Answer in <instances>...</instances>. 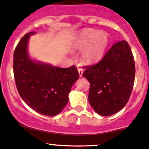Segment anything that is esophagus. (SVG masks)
I'll list each match as a JSON object with an SVG mask.
<instances>
[{
  "mask_svg": "<svg viewBox=\"0 0 149 149\" xmlns=\"http://www.w3.org/2000/svg\"><path fill=\"white\" fill-rule=\"evenodd\" d=\"M78 71H79V76L80 77H82V76H83V70H82L81 68H78Z\"/></svg>",
  "mask_w": 149,
  "mask_h": 149,
  "instance_id": "esophagus-1",
  "label": "esophagus"
}]
</instances>
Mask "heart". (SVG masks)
Here are the masks:
<instances>
[{
	"label": "heart",
	"instance_id": "obj_1",
	"mask_svg": "<svg viewBox=\"0 0 149 149\" xmlns=\"http://www.w3.org/2000/svg\"><path fill=\"white\" fill-rule=\"evenodd\" d=\"M108 37L103 32L85 29L77 35L71 45L72 49L82 50L81 59L86 65L99 61L105 52Z\"/></svg>",
	"mask_w": 149,
	"mask_h": 149
}]
</instances>
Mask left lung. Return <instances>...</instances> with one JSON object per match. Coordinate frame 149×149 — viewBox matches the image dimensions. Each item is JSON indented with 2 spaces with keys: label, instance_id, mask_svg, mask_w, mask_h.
<instances>
[{
  "label": "left lung",
  "instance_id": "left-lung-1",
  "mask_svg": "<svg viewBox=\"0 0 149 149\" xmlns=\"http://www.w3.org/2000/svg\"><path fill=\"white\" fill-rule=\"evenodd\" d=\"M85 69L83 76L90 83L89 102L95 112L108 116L121 111L135 81V61L128 43H116L97 64Z\"/></svg>",
  "mask_w": 149,
  "mask_h": 149
}]
</instances>
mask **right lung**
<instances>
[{
	"label": "right lung",
	"instance_id": "add662e5",
	"mask_svg": "<svg viewBox=\"0 0 149 149\" xmlns=\"http://www.w3.org/2000/svg\"><path fill=\"white\" fill-rule=\"evenodd\" d=\"M30 32L14 53V74L17 90L30 108L45 116H56L68 102V95L79 75L75 65L68 68L31 58L28 52Z\"/></svg>",
	"mask_w": 149,
	"mask_h": 149
}]
</instances>
